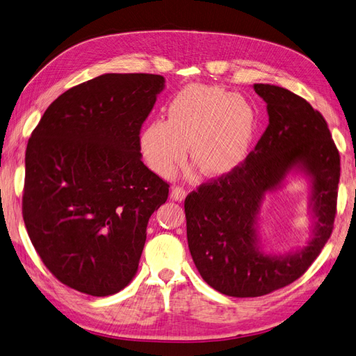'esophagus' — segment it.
I'll use <instances>...</instances> for the list:
<instances>
[{"mask_svg": "<svg viewBox=\"0 0 356 356\" xmlns=\"http://www.w3.org/2000/svg\"><path fill=\"white\" fill-rule=\"evenodd\" d=\"M185 197H187V191H185L182 187H174L172 191H171V198L181 202L185 200Z\"/></svg>", "mask_w": 356, "mask_h": 356, "instance_id": "esophagus-1", "label": "esophagus"}]
</instances>
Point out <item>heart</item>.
I'll return each mask as SVG.
<instances>
[{
  "label": "heart",
  "instance_id": "heart-1",
  "mask_svg": "<svg viewBox=\"0 0 356 356\" xmlns=\"http://www.w3.org/2000/svg\"><path fill=\"white\" fill-rule=\"evenodd\" d=\"M258 130L255 110L239 94L193 83L168 104V120L154 118L139 136L143 161L159 177H169L190 159L204 177H226L248 159Z\"/></svg>",
  "mask_w": 356,
  "mask_h": 356
}]
</instances>
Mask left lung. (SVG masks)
<instances>
[{"mask_svg": "<svg viewBox=\"0 0 356 356\" xmlns=\"http://www.w3.org/2000/svg\"><path fill=\"white\" fill-rule=\"evenodd\" d=\"M266 103L269 124L246 162L204 184L185 198L187 239L193 261L210 286L230 297H259L300 278L332 234L341 158L327 123L294 92L255 83ZM291 175L309 184L312 234L285 254L264 249L259 211L264 195Z\"/></svg>", "mask_w": 356, "mask_h": 356, "instance_id": "8db88e82", "label": "left lung"}]
</instances>
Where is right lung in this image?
<instances>
[{
  "label": "right lung",
  "instance_id": "add662e5",
  "mask_svg": "<svg viewBox=\"0 0 356 356\" xmlns=\"http://www.w3.org/2000/svg\"><path fill=\"white\" fill-rule=\"evenodd\" d=\"M165 78L104 74L47 107L26 150L23 218L62 284L106 297L138 273L169 185L140 161L139 134Z\"/></svg>",
  "mask_w": 356,
  "mask_h": 356
}]
</instances>
